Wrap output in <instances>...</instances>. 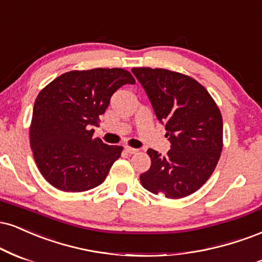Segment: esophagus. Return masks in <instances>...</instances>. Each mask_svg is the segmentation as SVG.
Wrapping results in <instances>:
<instances>
[{
    "mask_svg": "<svg viewBox=\"0 0 262 262\" xmlns=\"http://www.w3.org/2000/svg\"><path fill=\"white\" fill-rule=\"evenodd\" d=\"M125 150H126V152L128 153V155H135V153H137V152H138V149H136V148H132V147H128V146H126V147H125Z\"/></svg>",
    "mask_w": 262,
    "mask_h": 262,
    "instance_id": "esophagus-1",
    "label": "esophagus"
}]
</instances>
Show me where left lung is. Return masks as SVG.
Instances as JSON below:
<instances>
[{"mask_svg": "<svg viewBox=\"0 0 262 262\" xmlns=\"http://www.w3.org/2000/svg\"><path fill=\"white\" fill-rule=\"evenodd\" d=\"M132 73L171 143L167 156L147 150L152 164L141 174V184L167 199L191 195L213 173L223 148V121L216 101L204 85L183 73L149 67L132 69Z\"/></svg>", "mask_w": 262, "mask_h": 262, "instance_id": "1", "label": "left lung"}]
</instances>
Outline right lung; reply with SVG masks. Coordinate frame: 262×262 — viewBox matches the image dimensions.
<instances>
[{"mask_svg":"<svg viewBox=\"0 0 262 262\" xmlns=\"http://www.w3.org/2000/svg\"><path fill=\"white\" fill-rule=\"evenodd\" d=\"M135 78L124 69L70 71L40 91L34 103L30 147L40 173L61 191L82 192L100 185L121 146L94 138L110 98Z\"/></svg>","mask_w":262,"mask_h":262,"instance_id":"right-lung-1","label":"right lung"}]
</instances>
